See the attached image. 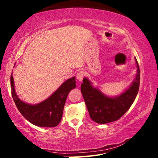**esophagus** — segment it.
<instances>
[{
    "instance_id": "1",
    "label": "esophagus",
    "mask_w": 158,
    "mask_h": 158,
    "mask_svg": "<svg viewBox=\"0 0 158 158\" xmlns=\"http://www.w3.org/2000/svg\"><path fill=\"white\" fill-rule=\"evenodd\" d=\"M84 76H85V73H84V72L80 71L77 74V79L79 81H81L84 77Z\"/></svg>"
}]
</instances>
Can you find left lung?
<instances>
[{
	"label": "left lung",
	"mask_w": 158,
	"mask_h": 158,
	"mask_svg": "<svg viewBox=\"0 0 158 158\" xmlns=\"http://www.w3.org/2000/svg\"><path fill=\"white\" fill-rule=\"evenodd\" d=\"M137 75L131 85L118 96L110 97L92 85L89 79L84 77L81 91L90 118L99 124H106L118 120L133 104L140 84V71L135 58Z\"/></svg>",
	"instance_id": "obj_1"
}]
</instances>
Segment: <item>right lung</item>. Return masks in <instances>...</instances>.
I'll return each mask as SVG.
<instances>
[{
  "instance_id": "obj_1",
  "label": "right lung",
  "mask_w": 158,
  "mask_h": 158,
  "mask_svg": "<svg viewBox=\"0 0 158 158\" xmlns=\"http://www.w3.org/2000/svg\"><path fill=\"white\" fill-rule=\"evenodd\" d=\"M10 87L15 103L25 119L40 127H54L60 122L66 100L71 90L76 87V81L75 77L65 81L50 97L36 104L26 103L17 96L12 74Z\"/></svg>"
}]
</instances>
